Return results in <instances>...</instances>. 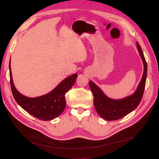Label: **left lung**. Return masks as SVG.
<instances>
[{
	"instance_id": "obj_1",
	"label": "left lung",
	"mask_w": 159,
	"mask_h": 159,
	"mask_svg": "<svg viewBox=\"0 0 159 159\" xmlns=\"http://www.w3.org/2000/svg\"><path fill=\"white\" fill-rule=\"evenodd\" d=\"M137 47L143 61L144 71L140 83L134 93L121 99H113L108 98L92 81H89L90 89L93 95V103L96 111L101 117L107 121H115L125 117L135 109L142 99L147 79V64L138 42Z\"/></svg>"
}]
</instances>
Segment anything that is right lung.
<instances>
[{
    "label": "right lung",
    "instance_id": "add662e5",
    "mask_svg": "<svg viewBox=\"0 0 159 159\" xmlns=\"http://www.w3.org/2000/svg\"><path fill=\"white\" fill-rule=\"evenodd\" d=\"M11 85L13 97L17 103L30 113L42 121L52 120L63 112L66 107L65 94L75 84L78 75L74 74L65 78L50 93L36 98H28L21 94L14 85L11 60L9 62Z\"/></svg>",
    "mask_w": 159,
    "mask_h": 159
}]
</instances>
